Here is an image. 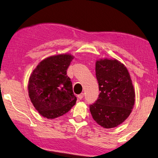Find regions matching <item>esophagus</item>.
I'll return each mask as SVG.
<instances>
[{"label":"esophagus","mask_w":158,"mask_h":158,"mask_svg":"<svg viewBox=\"0 0 158 158\" xmlns=\"http://www.w3.org/2000/svg\"><path fill=\"white\" fill-rule=\"evenodd\" d=\"M77 97H78V98L80 99V100L82 99V98H84V94H83V93H81V94H79L78 96H77Z\"/></svg>","instance_id":"1"}]
</instances>
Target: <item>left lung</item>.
Returning <instances> with one entry per match:
<instances>
[{
  "label": "left lung",
  "instance_id": "left-lung-1",
  "mask_svg": "<svg viewBox=\"0 0 158 158\" xmlns=\"http://www.w3.org/2000/svg\"><path fill=\"white\" fill-rule=\"evenodd\" d=\"M96 75L101 93L96 102L90 106V112L103 128H114L128 118L134 106L131 77L121 62L107 58L96 60Z\"/></svg>",
  "mask_w": 158,
  "mask_h": 158
}]
</instances>
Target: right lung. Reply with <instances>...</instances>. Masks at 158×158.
I'll use <instances>...</instances> for the list:
<instances>
[{
	"mask_svg": "<svg viewBox=\"0 0 158 158\" xmlns=\"http://www.w3.org/2000/svg\"><path fill=\"white\" fill-rule=\"evenodd\" d=\"M74 56L59 54L39 63L29 77V96L39 113L55 119L69 112L77 101L67 70Z\"/></svg>",
	"mask_w": 158,
	"mask_h": 158,
	"instance_id": "add662e5",
	"label": "right lung"
}]
</instances>
